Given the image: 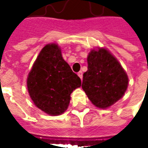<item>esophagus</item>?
<instances>
[{
  "label": "esophagus",
  "instance_id": "esophagus-1",
  "mask_svg": "<svg viewBox=\"0 0 148 148\" xmlns=\"http://www.w3.org/2000/svg\"><path fill=\"white\" fill-rule=\"evenodd\" d=\"M77 75H78V77H80L81 79H82V71H79V72L77 73Z\"/></svg>",
  "mask_w": 148,
  "mask_h": 148
}]
</instances>
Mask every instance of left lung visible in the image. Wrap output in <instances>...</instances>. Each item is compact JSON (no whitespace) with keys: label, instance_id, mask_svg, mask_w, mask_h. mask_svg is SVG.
<instances>
[{"label":"left lung","instance_id":"8db88e82","mask_svg":"<svg viewBox=\"0 0 148 148\" xmlns=\"http://www.w3.org/2000/svg\"><path fill=\"white\" fill-rule=\"evenodd\" d=\"M88 71L82 87L93 105L106 109L121 99L127 88V74L119 62L104 48L88 55Z\"/></svg>","mask_w":148,"mask_h":148}]
</instances>
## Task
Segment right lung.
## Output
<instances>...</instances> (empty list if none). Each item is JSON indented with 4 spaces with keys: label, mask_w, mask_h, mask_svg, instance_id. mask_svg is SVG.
Segmentation results:
<instances>
[{
    "label": "right lung",
    "mask_w": 148,
    "mask_h": 148,
    "mask_svg": "<svg viewBox=\"0 0 148 148\" xmlns=\"http://www.w3.org/2000/svg\"><path fill=\"white\" fill-rule=\"evenodd\" d=\"M34 104L50 115L62 114L71 101V94L81 86L80 77L62 57L55 43L46 45L39 53L27 81Z\"/></svg>",
    "instance_id": "1"
}]
</instances>
